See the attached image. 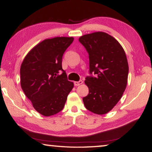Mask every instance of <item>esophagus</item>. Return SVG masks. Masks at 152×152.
Segmentation results:
<instances>
[{
  "mask_svg": "<svg viewBox=\"0 0 152 152\" xmlns=\"http://www.w3.org/2000/svg\"><path fill=\"white\" fill-rule=\"evenodd\" d=\"M82 83H83V81L82 80H79L78 82H74V85L77 86L80 85V84H82Z\"/></svg>",
  "mask_w": 152,
  "mask_h": 152,
  "instance_id": "34e87169",
  "label": "esophagus"
}]
</instances>
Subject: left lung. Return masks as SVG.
<instances>
[{
    "label": "left lung",
    "instance_id": "8db88e82",
    "mask_svg": "<svg viewBox=\"0 0 152 152\" xmlns=\"http://www.w3.org/2000/svg\"><path fill=\"white\" fill-rule=\"evenodd\" d=\"M79 42L88 53L91 74L84 81L89 92L82 99L84 104L95 114H106L119 102L127 86L129 66L125 51L104 32L81 36ZM92 73L96 76L92 77Z\"/></svg>",
    "mask_w": 152,
    "mask_h": 152
}]
</instances>
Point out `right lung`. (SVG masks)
<instances>
[{
	"mask_svg": "<svg viewBox=\"0 0 152 152\" xmlns=\"http://www.w3.org/2000/svg\"><path fill=\"white\" fill-rule=\"evenodd\" d=\"M73 37L47 39L25 56L20 69V86L41 115L49 117L61 111L74 83L62 69V56Z\"/></svg>",
	"mask_w": 152,
	"mask_h": 152,
	"instance_id": "1",
	"label": "right lung"
}]
</instances>
